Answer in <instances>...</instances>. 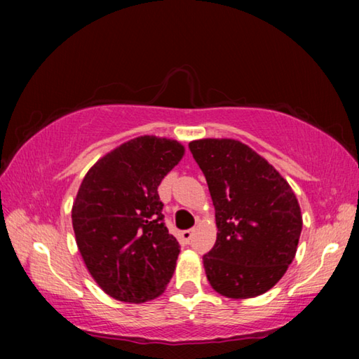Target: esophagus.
I'll return each mask as SVG.
<instances>
[{
	"mask_svg": "<svg viewBox=\"0 0 359 359\" xmlns=\"http://www.w3.org/2000/svg\"><path fill=\"white\" fill-rule=\"evenodd\" d=\"M191 238H193V229H185L180 233V239L184 244H190Z\"/></svg>",
	"mask_w": 359,
	"mask_h": 359,
	"instance_id": "34e87169",
	"label": "esophagus"
}]
</instances>
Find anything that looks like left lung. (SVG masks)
Listing matches in <instances>:
<instances>
[{
    "instance_id": "1",
    "label": "left lung",
    "mask_w": 359,
    "mask_h": 359,
    "mask_svg": "<svg viewBox=\"0 0 359 359\" xmlns=\"http://www.w3.org/2000/svg\"><path fill=\"white\" fill-rule=\"evenodd\" d=\"M208 180L217 241L203 257L217 293L245 299L266 293L294 259L302 229L293 190L263 156L234 139L188 144Z\"/></svg>"
}]
</instances>
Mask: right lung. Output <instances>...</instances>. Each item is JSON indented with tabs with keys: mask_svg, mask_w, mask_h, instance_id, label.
Listing matches in <instances>:
<instances>
[{
	"mask_svg": "<svg viewBox=\"0 0 359 359\" xmlns=\"http://www.w3.org/2000/svg\"><path fill=\"white\" fill-rule=\"evenodd\" d=\"M184 156V145L141 136L102 156L85 175L72 228L85 266L102 291L125 302L160 296L180 253L165 224L158 185Z\"/></svg>",
	"mask_w": 359,
	"mask_h": 359,
	"instance_id": "add662e5",
	"label": "right lung"
}]
</instances>
